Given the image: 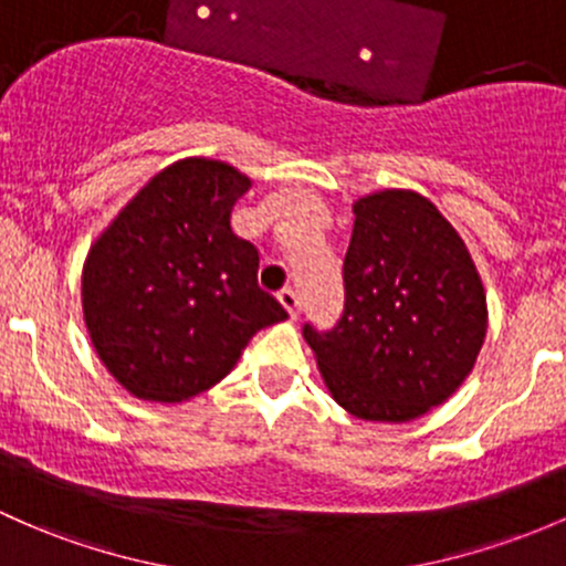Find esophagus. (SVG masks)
I'll return each mask as SVG.
<instances>
[{
	"label": "esophagus",
	"instance_id": "obj_1",
	"mask_svg": "<svg viewBox=\"0 0 566 566\" xmlns=\"http://www.w3.org/2000/svg\"><path fill=\"white\" fill-rule=\"evenodd\" d=\"M279 303L287 308V314L293 319L301 314V298H298V293H295V290H282V293H279Z\"/></svg>",
	"mask_w": 566,
	"mask_h": 566
}]
</instances>
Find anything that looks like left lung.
<instances>
[{"label":"left lung","mask_w":566,"mask_h":566,"mask_svg":"<svg viewBox=\"0 0 566 566\" xmlns=\"http://www.w3.org/2000/svg\"><path fill=\"white\" fill-rule=\"evenodd\" d=\"M344 312L303 325L325 385L355 418L407 423L469 377L488 328L485 290L453 224L431 200L385 189L353 206Z\"/></svg>","instance_id":"obj_1"}]
</instances>
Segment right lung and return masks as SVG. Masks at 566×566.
Returning <instances> with one entry per match:
<instances>
[{
    "mask_svg": "<svg viewBox=\"0 0 566 566\" xmlns=\"http://www.w3.org/2000/svg\"><path fill=\"white\" fill-rule=\"evenodd\" d=\"M252 181L189 157L118 211L83 265L88 336L133 396L178 403L228 377L249 338L287 319L260 290V254L230 228Z\"/></svg>",
    "mask_w": 566,
    "mask_h": 566,
    "instance_id": "obj_1",
    "label": "right lung"
}]
</instances>
